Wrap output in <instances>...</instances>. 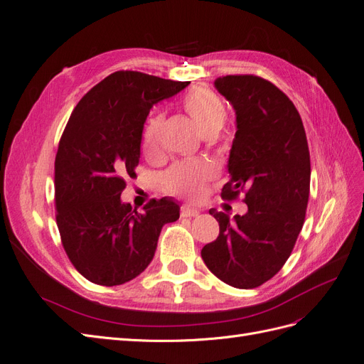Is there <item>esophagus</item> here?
Masks as SVG:
<instances>
[{
  "label": "esophagus",
  "mask_w": 364,
  "mask_h": 364,
  "mask_svg": "<svg viewBox=\"0 0 364 364\" xmlns=\"http://www.w3.org/2000/svg\"><path fill=\"white\" fill-rule=\"evenodd\" d=\"M199 215V211L196 208H191L188 205H182L181 208V217H197Z\"/></svg>",
  "instance_id": "obj_1"
}]
</instances>
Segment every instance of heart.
<instances>
[{"instance_id":"obj_1","label":"heart","mask_w":364,"mask_h":364,"mask_svg":"<svg viewBox=\"0 0 364 364\" xmlns=\"http://www.w3.org/2000/svg\"><path fill=\"white\" fill-rule=\"evenodd\" d=\"M182 106L206 136L215 135L228 118V109L222 98L205 86L193 87L183 97ZM162 123V114H155L147 119L142 130V150L147 156H155L159 151ZM214 174L215 167L206 159L181 161L162 174V188L168 194L194 200L202 196L205 183L211 181Z\"/></svg>"}]
</instances>
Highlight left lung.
Wrapping results in <instances>:
<instances>
[{
  "mask_svg": "<svg viewBox=\"0 0 364 364\" xmlns=\"http://www.w3.org/2000/svg\"><path fill=\"white\" fill-rule=\"evenodd\" d=\"M217 91L237 114L229 182L222 199L245 193V215L211 209L215 241L202 249L206 267L237 289H257L277 274L299 237L310 196V150L302 119L278 86L253 74L218 77Z\"/></svg>",
  "mask_w": 364,
  "mask_h": 364,
  "instance_id": "left-lung-1",
  "label": "left lung"
}]
</instances>
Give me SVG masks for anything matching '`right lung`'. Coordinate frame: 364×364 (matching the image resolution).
Segmentation results:
<instances>
[{
  "instance_id": "right-lung-1",
  "label": "right lung",
  "mask_w": 364,
  "mask_h": 364,
  "mask_svg": "<svg viewBox=\"0 0 364 364\" xmlns=\"http://www.w3.org/2000/svg\"><path fill=\"white\" fill-rule=\"evenodd\" d=\"M188 83L117 71L74 107L54 161V203L62 246L87 281L114 287L136 278L155 255L162 226L179 218V205L167 197L138 213L119 196L135 176L151 106Z\"/></svg>"
}]
</instances>
